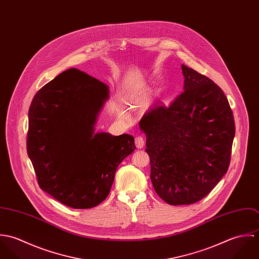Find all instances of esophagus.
I'll list each match as a JSON object with an SVG mask.
<instances>
[{
    "mask_svg": "<svg viewBox=\"0 0 259 259\" xmlns=\"http://www.w3.org/2000/svg\"><path fill=\"white\" fill-rule=\"evenodd\" d=\"M135 143H136V147L139 149H141V148L145 147L146 142H145V139L143 137H137L136 140H135Z\"/></svg>",
    "mask_w": 259,
    "mask_h": 259,
    "instance_id": "34e87169",
    "label": "esophagus"
}]
</instances>
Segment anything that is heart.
<instances>
[{
	"label": "heart",
	"instance_id": "b5f03b06",
	"mask_svg": "<svg viewBox=\"0 0 259 259\" xmlns=\"http://www.w3.org/2000/svg\"><path fill=\"white\" fill-rule=\"evenodd\" d=\"M118 113H119V114H120V115H122V114H123V111H118Z\"/></svg>",
	"mask_w": 259,
	"mask_h": 259
}]
</instances>
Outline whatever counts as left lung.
Wrapping results in <instances>:
<instances>
[{
	"label": "left lung",
	"mask_w": 259,
	"mask_h": 259,
	"mask_svg": "<svg viewBox=\"0 0 259 259\" xmlns=\"http://www.w3.org/2000/svg\"><path fill=\"white\" fill-rule=\"evenodd\" d=\"M184 93L168 106L153 105L140 121L147 136L150 180L171 205L207 195L226 174L235 125L222 89L182 65Z\"/></svg>",
	"instance_id": "obj_1"
}]
</instances>
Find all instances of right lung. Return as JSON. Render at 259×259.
Returning a JSON list of instances; mask_svg holds the SVG:
<instances>
[{
	"label": "right lung",
	"mask_w": 259,
	"mask_h": 259,
	"mask_svg": "<svg viewBox=\"0 0 259 259\" xmlns=\"http://www.w3.org/2000/svg\"><path fill=\"white\" fill-rule=\"evenodd\" d=\"M109 87L70 69L42 87L29 111L27 151L39 187L73 208H92L110 193L118 164L135 149L133 136L96 133Z\"/></svg>",
	"instance_id": "obj_1"
}]
</instances>
